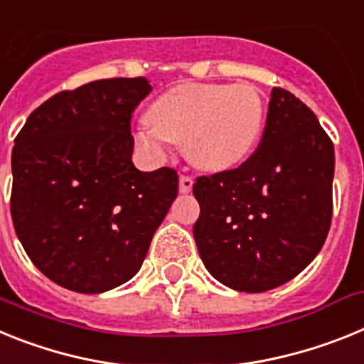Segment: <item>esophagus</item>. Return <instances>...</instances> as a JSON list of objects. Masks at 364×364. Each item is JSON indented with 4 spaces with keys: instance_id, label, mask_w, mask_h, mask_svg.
Returning <instances> with one entry per match:
<instances>
[{
    "instance_id": "obj_1",
    "label": "esophagus",
    "mask_w": 364,
    "mask_h": 364,
    "mask_svg": "<svg viewBox=\"0 0 364 364\" xmlns=\"http://www.w3.org/2000/svg\"><path fill=\"white\" fill-rule=\"evenodd\" d=\"M192 185H194V179L191 176H179V192L181 194H188L192 191Z\"/></svg>"
}]
</instances>
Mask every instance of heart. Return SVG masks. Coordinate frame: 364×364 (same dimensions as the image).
Listing matches in <instances>:
<instances>
[{"instance_id":"1","label":"heart","mask_w":364,"mask_h":364,"mask_svg":"<svg viewBox=\"0 0 364 364\" xmlns=\"http://www.w3.org/2000/svg\"><path fill=\"white\" fill-rule=\"evenodd\" d=\"M137 143L163 156L166 143H183L186 159L207 172L242 164L260 141L265 102L251 84H185L159 95L146 112Z\"/></svg>"}]
</instances>
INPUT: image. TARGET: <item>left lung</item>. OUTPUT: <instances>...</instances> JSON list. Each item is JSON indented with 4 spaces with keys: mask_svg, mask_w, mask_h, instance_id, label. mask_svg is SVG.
<instances>
[{
    "mask_svg": "<svg viewBox=\"0 0 364 364\" xmlns=\"http://www.w3.org/2000/svg\"><path fill=\"white\" fill-rule=\"evenodd\" d=\"M333 143L315 113L273 87L257 151L235 170L196 179L194 238L208 273L262 293L308 267L331 223Z\"/></svg>",
    "mask_w": 364,
    "mask_h": 364,
    "instance_id": "1",
    "label": "left lung"
}]
</instances>
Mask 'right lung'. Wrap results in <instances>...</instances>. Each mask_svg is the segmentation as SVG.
<instances>
[{"label":"right lung","mask_w":364,"mask_h":364,"mask_svg":"<svg viewBox=\"0 0 364 364\" xmlns=\"http://www.w3.org/2000/svg\"><path fill=\"white\" fill-rule=\"evenodd\" d=\"M146 78H106L60 91L14 139L12 223L47 278L102 293L134 278L178 196V172L132 163V113Z\"/></svg>","instance_id":"right-lung-1"}]
</instances>
